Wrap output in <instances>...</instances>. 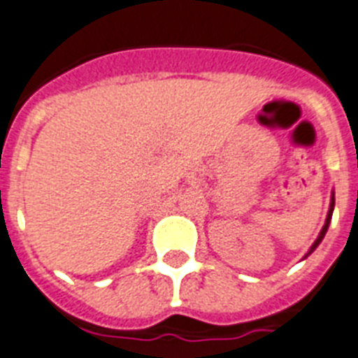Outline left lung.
Returning a JSON list of instances; mask_svg holds the SVG:
<instances>
[{"instance_id":"obj_1","label":"left lung","mask_w":358,"mask_h":358,"mask_svg":"<svg viewBox=\"0 0 358 358\" xmlns=\"http://www.w3.org/2000/svg\"><path fill=\"white\" fill-rule=\"evenodd\" d=\"M332 211H334V196H332V204H330V211H328V217H326L324 227H322V231H320V234H318V238L315 240V244H313L311 250H309V254H307V255H311L313 252H315V248H317L318 244H320V242H322V238H324L326 231H328V225H330V219H332ZM307 255H305V257H307Z\"/></svg>"}]
</instances>
